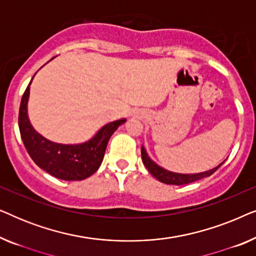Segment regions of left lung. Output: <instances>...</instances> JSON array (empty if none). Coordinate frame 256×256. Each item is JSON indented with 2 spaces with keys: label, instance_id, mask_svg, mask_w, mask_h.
I'll use <instances>...</instances> for the list:
<instances>
[{
  "label": "left lung",
  "instance_id": "1",
  "mask_svg": "<svg viewBox=\"0 0 256 256\" xmlns=\"http://www.w3.org/2000/svg\"><path fill=\"white\" fill-rule=\"evenodd\" d=\"M141 155H142V162L144 164L146 169L150 174H152L156 180L162 182L164 184H171V185H184V184H190L194 183V182H197L202 178L211 176L212 174H214L216 170L219 169L220 166H222L224 162L219 164L218 166L213 168V169L208 171H204V172L199 174H177V172H171V171H168L163 168L157 166V164L149 158L148 154H146L144 146L141 148Z\"/></svg>",
  "mask_w": 256,
  "mask_h": 256
}]
</instances>
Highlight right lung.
Listing matches in <instances>:
<instances>
[{"instance_id":"obj_1","label":"right lung","mask_w":256,"mask_h":256,"mask_svg":"<svg viewBox=\"0 0 256 256\" xmlns=\"http://www.w3.org/2000/svg\"><path fill=\"white\" fill-rule=\"evenodd\" d=\"M34 79V76H32ZM22 96L18 114V127L28 154L40 169L64 180H82L99 169L113 132L124 124L126 118L104 124L90 141L80 144H62L51 142L34 130L28 118L30 85Z\"/></svg>"}]
</instances>
